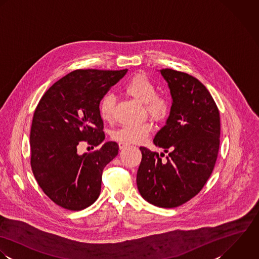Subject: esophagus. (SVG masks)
<instances>
[{
	"mask_svg": "<svg viewBox=\"0 0 259 259\" xmlns=\"http://www.w3.org/2000/svg\"><path fill=\"white\" fill-rule=\"evenodd\" d=\"M128 145H129V144H127V143L119 142V148H120V149H124V148H126Z\"/></svg>",
	"mask_w": 259,
	"mask_h": 259,
	"instance_id": "34e87169",
	"label": "esophagus"
}]
</instances>
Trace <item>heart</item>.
Masks as SVG:
<instances>
[{"label":"heart","instance_id":"heart-1","mask_svg":"<svg viewBox=\"0 0 259 259\" xmlns=\"http://www.w3.org/2000/svg\"><path fill=\"white\" fill-rule=\"evenodd\" d=\"M123 90L126 95L145 104L147 113L153 119L162 120L167 116L170 109L168 98L156 94V86L146 75L141 73L135 74L125 84ZM115 104V97L111 94L105 95L102 98L99 105V113L105 122H111L113 120ZM151 130L152 126L149 122L125 125L114 131L112 133V138L127 144L141 143L147 138Z\"/></svg>","mask_w":259,"mask_h":259}]
</instances>
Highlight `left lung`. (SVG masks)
<instances>
[{"instance_id": "1", "label": "left lung", "mask_w": 259, "mask_h": 259, "mask_svg": "<svg viewBox=\"0 0 259 259\" xmlns=\"http://www.w3.org/2000/svg\"><path fill=\"white\" fill-rule=\"evenodd\" d=\"M160 73L168 83L172 106L153 143L168 156L164 161V153L140 147L142 160L136 181L146 201L174 208L197 195L210 177L219 150L220 117L199 80L172 69Z\"/></svg>"}]
</instances>
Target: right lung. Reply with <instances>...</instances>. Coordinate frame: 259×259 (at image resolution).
<instances>
[{
	"instance_id": "right-lung-1",
	"label": "right lung",
	"mask_w": 259,
	"mask_h": 259,
	"mask_svg": "<svg viewBox=\"0 0 259 259\" xmlns=\"http://www.w3.org/2000/svg\"><path fill=\"white\" fill-rule=\"evenodd\" d=\"M75 70L47 90L38 104L31 127V167L44 193L57 205L79 211L100 195L104 167L119 150L116 142L103 143L99 105L106 93L127 73ZM83 142L102 146L77 154Z\"/></svg>"
}]
</instances>
